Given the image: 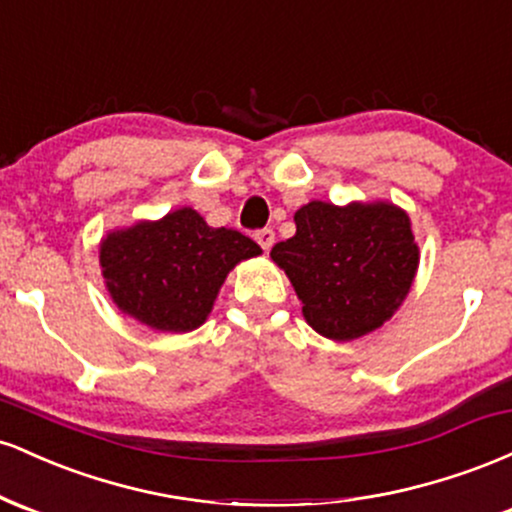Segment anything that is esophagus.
<instances>
[{"instance_id":"1","label":"esophagus","mask_w":512,"mask_h":512,"mask_svg":"<svg viewBox=\"0 0 512 512\" xmlns=\"http://www.w3.org/2000/svg\"><path fill=\"white\" fill-rule=\"evenodd\" d=\"M255 240L262 245L264 252H269V248L274 245V231L272 228H260V231L255 233Z\"/></svg>"}]
</instances>
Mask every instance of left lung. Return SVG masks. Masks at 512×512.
Wrapping results in <instances>:
<instances>
[{"label":"left lung","instance_id":"8db88e82","mask_svg":"<svg viewBox=\"0 0 512 512\" xmlns=\"http://www.w3.org/2000/svg\"><path fill=\"white\" fill-rule=\"evenodd\" d=\"M293 219L296 236L276 243L272 260L289 274L308 325L349 342L390 320L419 264L409 216L383 202H310Z\"/></svg>","mask_w":512,"mask_h":512}]
</instances>
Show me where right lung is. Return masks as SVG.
<instances>
[{"label": "right lung", "mask_w": 512, "mask_h": 512, "mask_svg": "<svg viewBox=\"0 0 512 512\" xmlns=\"http://www.w3.org/2000/svg\"><path fill=\"white\" fill-rule=\"evenodd\" d=\"M260 252L236 228H211L185 207L110 233L101 267L117 308L154 330L190 332L207 320L226 274Z\"/></svg>", "instance_id": "obj_1"}]
</instances>
